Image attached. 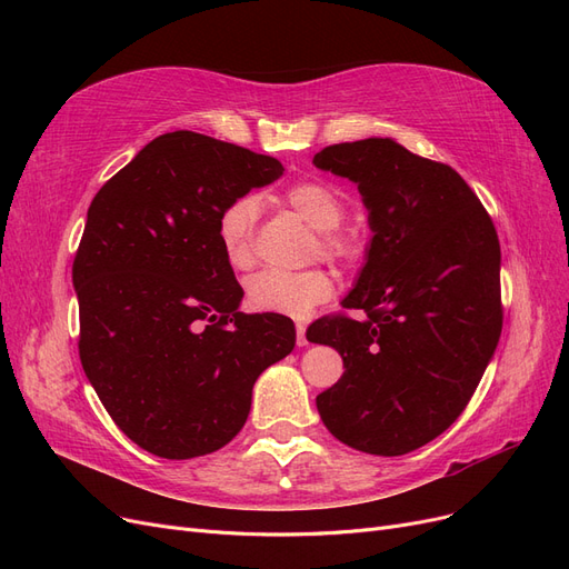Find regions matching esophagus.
<instances>
[{"label":"esophagus","mask_w":569,"mask_h":569,"mask_svg":"<svg viewBox=\"0 0 569 569\" xmlns=\"http://www.w3.org/2000/svg\"><path fill=\"white\" fill-rule=\"evenodd\" d=\"M305 331H307V326H305V323H298V345H300V347L309 345V342H307V336H305Z\"/></svg>","instance_id":"esophagus-1"}]
</instances>
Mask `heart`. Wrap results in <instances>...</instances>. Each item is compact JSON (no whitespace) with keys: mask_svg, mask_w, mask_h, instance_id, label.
I'll list each match as a JSON object with an SVG mask.
<instances>
[{"mask_svg":"<svg viewBox=\"0 0 569 569\" xmlns=\"http://www.w3.org/2000/svg\"><path fill=\"white\" fill-rule=\"evenodd\" d=\"M283 200L309 227L317 229V252L323 260L345 262L357 254V241L340 229L345 217L342 196L326 181L302 179L283 191ZM258 198L241 196L219 212L217 238L233 269L252 264V227L258 219ZM333 279L323 269L277 271L264 269L246 281V307L262 315L305 317L333 296Z\"/></svg>","mask_w":569,"mask_h":569,"instance_id":"heart-1","label":"heart"}]
</instances>
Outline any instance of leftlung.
<instances>
[{
    "label": "left lung",
    "mask_w": 569,
    "mask_h": 569,
    "mask_svg": "<svg viewBox=\"0 0 569 569\" xmlns=\"http://www.w3.org/2000/svg\"><path fill=\"white\" fill-rule=\"evenodd\" d=\"M315 164L355 181L373 231L342 300L366 317L328 315L307 328L345 366L317 409L347 447L409 453L463 413L497 350L499 236L461 174L392 139L326 146Z\"/></svg>",
    "instance_id": "left-lung-1"
}]
</instances>
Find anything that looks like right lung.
I'll return each mask as SVG.
<instances>
[{
	"label": "right lung",
	"instance_id": "obj_1",
	"mask_svg": "<svg viewBox=\"0 0 569 569\" xmlns=\"http://www.w3.org/2000/svg\"><path fill=\"white\" fill-rule=\"evenodd\" d=\"M281 174L277 158L179 130L146 143L87 210L72 262L82 369L116 426L160 458L229 445L254 380L296 347L288 317L238 311L243 288L217 238L231 200Z\"/></svg>",
	"mask_w": 569,
	"mask_h": 569
}]
</instances>
